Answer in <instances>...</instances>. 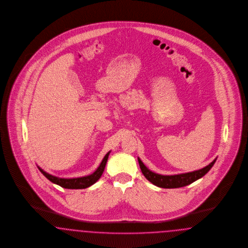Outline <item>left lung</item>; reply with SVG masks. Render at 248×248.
Instances as JSON below:
<instances>
[{
    "mask_svg": "<svg viewBox=\"0 0 248 248\" xmlns=\"http://www.w3.org/2000/svg\"><path fill=\"white\" fill-rule=\"evenodd\" d=\"M215 161H216V159H214L210 164H208V166H206L201 170H198L187 172V173H183V174L167 176V175H160V174H157L155 172H152L143 164V162L140 160V159H139V166H140L141 171L144 174V176L148 179L149 182H151L153 185L161 187V188H178V187L188 186L193 182L197 181L198 179L204 176L214 165Z\"/></svg>",
    "mask_w": 248,
    "mask_h": 248,
    "instance_id": "8db88e82",
    "label": "left lung"
}]
</instances>
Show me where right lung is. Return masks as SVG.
<instances>
[{"mask_svg": "<svg viewBox=\"0 0 248 248\" xmlns=\"http://www.w3.org/2000/svg\"><path fill=\"white\" fill-rule=\"evenodd\" d=\"M109 152H108L104 159H102L99 168L95 170V172H93L92 174H90L89 176H85V177H80V178H73V179H64V178H58L56 176L50 175L49 173H47L46 171H44L42 169L38 167L40 170V172L46 177L49 179L50 182H52L53 184H56L60 186L63 187V188L67 189H83L87 188L90 186H92L93 184H95L101 176L105 165L107 163L108 160V157H109Z\"/></svg>", "mask_w": 248, "mask_h": 248, "instance_id": "1", "label": "right lung"}]
</instances>
